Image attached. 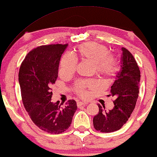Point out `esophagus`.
I'll return each mask as SVG.
<instances>
[{
	"label": "esophagus",
	"mask_w": 157,
	"mask_h": 157,
	"mask_svg": "<svg viewBox=\"0 0 157 157\" xmlns=\"http://www.w3.org/2000/svg\"><path fill=\"white\" fill-rule=\"evenodd\" d=\"M88 103V102H85V101H80V102H78L77 104V106H82V105H87Z\"/></svg>",
	"instance_id": "34e87169"
}]
</instances>
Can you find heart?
<instances>
[{"instance_id":"1","label":"heart","mask_w":157,"mask_h":157,"mask_svg":"<svg viewBox=\"0 0 157 157\" xmlns=\"http://www.w3.org/2000/svg\"><path fill=\"white\" fill-rule=\"evenodd\" d=\"M77 55L82 60L89 61L94 64L96 72L106 77H112L119 70L116 59L110 54V51L106 45L100 43L90 42L80 45L77 48ZM76 59L70 53H66L61 59L60 72L63 74H71L75 70ZM95 80L82 81L77 85L76 90L82 96L88 95L86 88L93 90L97 87Z\"/></svg>"}]
</instances>
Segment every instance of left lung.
I'll return each mask as SVG.
<instances>
[{
  "mask_svg": "<svg viewBox=\"0 0 157 157\" xmlns=\"http://www.w3.org/2000/svg\"><path fill=\"white\" fill-rule=\"evenodd\" d=\"M120 72L111 87V95L114 96V107L109 112L105 106L98 104L99 112L93 117L95 129L102 132L120 130L133 112L139 93L140 72L132 53L122 48Z\"/></svg>",
  "mask_w": 157,
  "mask_h": 157,
  "instance_id": "left-lung-1",
  "label": "left lung"
}]
</instances>
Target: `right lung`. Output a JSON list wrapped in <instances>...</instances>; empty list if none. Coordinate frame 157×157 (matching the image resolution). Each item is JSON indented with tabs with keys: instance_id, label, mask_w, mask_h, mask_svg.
<instances>
[{
	"instance_id": "right-lung-1",
	"label": "right lung",
	"mask_w": 157,
	"mask_h": 157,
	"mask_svg": "<svg viewBox=\"0 0 157 157\" xmlns=\"http://www.w3.org/2000/svg\"><path fill=\"white\" fill-rule=\"evenodd\" d=\"M68 45H41L31 51L21 63L19 72L24 106L40 129L51 134L66 131L77 106L69 100L61 107L51 101L52 86L58 77L59 61Z\"/></svg>"
}]
</instances>
